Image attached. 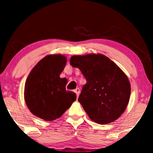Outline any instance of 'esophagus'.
Wrapping results in <instances>:
<instances>
[{
	"instance_id": "obj_1",
	"label": "esophagus",
	"mask_w": 153,
	"mask_h": 153,
	"mask_svg": "<svg viewBox=\"0 0 153 153\" xmlns=\"http://www.w3.org/2000/svg\"><path fill=\"white\" fill-rule=\"evenodd\" d=\"M74 92L75 93V94H76L77 96H78L79 94H80V88H77L76 89H75V90H74Z\"/></svg>"
}]
</instances>
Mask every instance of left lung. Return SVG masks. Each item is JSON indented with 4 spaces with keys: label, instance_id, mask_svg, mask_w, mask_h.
<instances>
[{
    "label": "left lung",
    "instance_id": "obj_1",
    "mask_svg": "<svg viewBox=\"0 0 153 153\" xmlns=\"http://www.w3.org/2000/svg\"><path fill=\"white\" fill-rule=\"evenodd\" d=\"M70 63L86 80L78 101L88 117L98 124L116 120L127 108L131 87L127 75L103 54L73 56Z\"/></svg>",
    "mask_w": 153,
    "mask_h": 153
}]
</instances>
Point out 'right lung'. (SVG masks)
I'll list each match as a JSON object with an SVG mask.
<instances>
[{
  "label": "right lung",
  "mask_w": 153,
  "mask_h": 153,
  "mask_svg": "<svg viewBox=\"0 0 153 153\" xmlns=\"http://www.w3.org/2000/svg\"><path fill=\"white\" fill-rule=\"evenodd\" d=\"M67 60L61 54L47 55L30 72L26 81L24 98L33 114L45 121L59 118L76 100L66 91L67 78H59Z\"/></svg>",
  "instance_id": "1"
}]
</instances>
